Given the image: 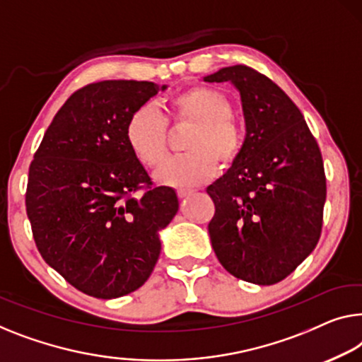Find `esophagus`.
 I'll list each match as a JSON object with an SVG mask.
<instances>
[{"label": "esophagus", "mask_w": 362, "mask_h": 362, "mask_svg": "<svg viewBox=\"0 0 362 362\" xmlns=\"http://www.w3.org/2000/svg\"><path fill=\"white\" fill-rule=\"evenodd\" d=\"M195 193V190H188V188H183V190H177V195H179V198H187L190 197Z\"/></svg>", "instance_id": "obj_1"}]
</instances>
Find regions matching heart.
Returning a JSON list of instances; mask_svg holds the SVG:
<instances>
[{
  "label": "heart",
  "mask_w": 362,
  "mask_h": 362,
  "mask_svg": "<svg viewBox=\"0 0 362 362\" xmlns=\"http://www.w3.org/2000/svg\"><path fill=\"white\" fill-rule=\"evenodd\" d=\"M230 115V100L213 88L193 86L177 94L170 102V118L192 123L195 129L183 146L187 154L167 160L156 172V180L172 187L199 185L214 175V162L221 169L233 165L244 149L245 136ZM125 139L134 158L154 169L167 154L165 118L154 107H139L128 118Z\"/></svg>",
  "instance_id": "b5f03b06"
}]
</instances>
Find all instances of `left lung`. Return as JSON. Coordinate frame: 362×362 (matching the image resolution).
Listing matches in <instances>:
<instances>
[{
	"mask_svg": "<svg viewBox=\"0 0 362 362\" xmlns=\"http://www.w3.org/2000/svg\"><path fill=\"white\" fill-rule=\"evenodd\" d=\"M239 90L244 149L206 188L216 211L208 230L213 250L233 276L279 283L320 239L327 180L322 154L300 110L284 90L245 64L203 78Z\"/></svg>",
	"mask_w": 362,
	"mask_h": 362,
	"instance_id": "obj_1",
	"label": "left lung"
}]
</instances>
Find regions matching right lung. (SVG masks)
I'll return each mask as SVG.
<instances>
[{
    "label": "right lung",
    "mask_w": 362,
    "mask_h": 362,
    "mask_svg": "<svg viewBox=\"0 0 362 362\" xmlns=\"http://www.w3.org/2000/svg\"><path fill=\"white\" fill-rule=\"evenodd\" d=\"M165 88L125 79L84 86L57 112L29 167L25 209L37 249L93 298L141 288L159 258V230L179 211L177 193L153 187L125 139L129 115Z\"/></svg>",
    "instance_id": "obj_1"
}]
</instances>
